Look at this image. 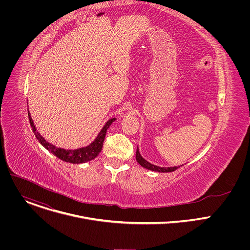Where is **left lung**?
<instances>
[{
  "instance_id": "8db88e82",
  "label": "left lung",
  "mask_w": 250,
  "mask_h": 250,
  "mask_svg": "<svg viewBox=\"0 0 250 250\" xmlns=\"http://www.w3.org/2000/svg\"><path fill=\"white\" fill-rule=\"evenodd\" d=\"M135 158H136V161H137L142 167H145V168H146V169H148V170H151V171H155V172H161V173L173 172V171H175L176 169H178V168L180 167V166H174V167H159V166L153 165V164L149 163L148 161H146L144 157H142V156L140 155L138 146H137V149H136Z\"/></svg>"
}]
</instances>
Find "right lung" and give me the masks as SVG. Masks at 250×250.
Instances as JSON below:
<instances>
[{
	"label": "right lung",
	"instance_id": "right-lung-1",
	"mask_svg": "<svg viewBox=\"0 0 250 250\" xmlns=\"http://www.w3.org/2000/svg\"><path fill=\"white\" fill-rule=\"evenodd\" d=\"M27 112H28V109H27ZM28 120H29L30 126L33 130V133L35 134V137L38 138V140L41 142V145L43 147H45L50 153L55 155L57 158L63 160L65 162L73 163V164H80V163L88 162L90 160H93L94 158H96L99 155V153L101 152L102 147H103V144H104L106 130H108L110 125L116 121V119L113 118L106 122L104 124V125L103 126V128L101 129V131L99 132V134L97 135V137L95 138V140L93 142H91L89 146H87L85 147L77 148V149H64L61 147H56L55 146L49 144L48 141H46L41 135V133L37 130V127H35V125L33 124V121L31 119L29 112H28Z\"/></svg>",
	"mask_w": 250,
	"mask_h": 250
}]
</instances>
